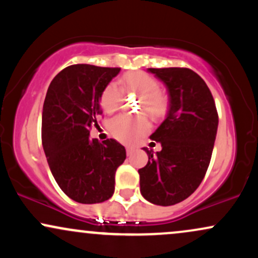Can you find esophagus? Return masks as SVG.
Segmentation results:
<instances>
[{"instance_id":"esophagus-1","label":"esophagus","mask_w":258,"mask_h":258,"mask_svg":"<svg viewBox=\"0 0 258 258\" xmlns=\"http://www.w3.org/2000/svg\"><path fill=\"white\" fill-rule=\"evenodd\" d=\"M126 153H127V155H132V153H133V149L132 148H126Z\"/></svg>"}]
</instances>
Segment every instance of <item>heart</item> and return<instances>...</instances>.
<instances>
[{
    "mask_svg": "<svg viewBox=\"0 0 258 258\" xmlns=\"http://www.w3.org/2000/svg\"><path fill=\"white\" fill-rule=\"evenodd\" d=\"M122 91L135 92L141 94L139 109L147 111L153 119H160L167 111V97L159 90L160 84L154 76L144 72L127 73L120 81ZM122 92L115 82H109L100 92L99 103L102 109L108 114L114 112L121 102ZM109 133L112 138L122 143L130 144L139 137L147 135L150 130V123L146 115L130 117L127 115H117L108 123Z\"/></svg>",
    "mask_w": 258,
    "mask_h": 258,
    "instance_id": "obj_1",
    "label": "heart"
}]
</instances>
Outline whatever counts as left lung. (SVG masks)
<instances>
[{
  "label": "left lung",
  "mask_w": 258,
  "mask_h": 258,
  "mask_svg": "<svg viewBox=\"0 0 258 258\" xmlns=\"http://www.w3.org/2000/svg\"><path fill=\"white\" fill-rule=\"evenodd\" d=\"M148 72L166 86L170 104L166 119L150 136L162 149L143 148L149 156L139 168L141 193L149 203L170 206L197 190L211 160L218 114L211 91L188 68H162ZM150 144L155 143L152 142Z\"/></svg>",
  "instance_id": "left-lung-1"
}]
</instances>
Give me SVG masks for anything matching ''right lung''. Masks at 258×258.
<instances>
[{
  "mask_svg": "<svg viewBox=\"0 0 258 258\" xmlns=\"http://www.w3.org/2000/svg\"><path fill=\"white\" fill-rule=\"evenodd\" d=\"M120 68L75 64L52 80L42 110V146L55 182L70 199L98 204L114 194L126 150L115 139L90 138L102 114L100 92Z\"/></svg>",
  "mask_w": 258,
  "mask_h": 258,
  "instance_id": "right-lung-1",
  "label": "right lung"
}]
</instances>
